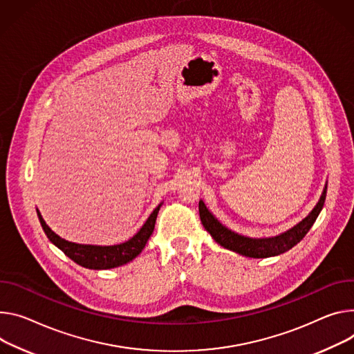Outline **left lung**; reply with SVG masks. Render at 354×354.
Returning a JSON list of instances; mask_svg holds the SVG:
<instances>
[{
	"label": "left lung",
	"instance_id": "obj_1",
	"mask_svg": "<svg viewBox=\"0 0 354 354\" xmlns=\"http://www.w3.org/2000/svg\"><path fill=\"white\" fill-rule=\"evenodd\" d=\"M326 190H328V185L324 189V194L320 196V201L317 202V205L306 218H304L299 224H297L295 227L288 230L286 233H282L279 236L270 237V239H248L226 229L206 209L202 201L199 202V214H201L203 227L212 234L216 243H218L221 247L236 251L245 257H252V259H267V257L278 255L288 250H291L305 237V234L313 226L315 220L317 218L320 210H322L325 205Z\"/></svg>",
	"mask_w": 354,
	"mask_h": 354
}]
</instances>
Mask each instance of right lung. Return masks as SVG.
<instances>
[{
	"label": "right lung",
	"mask_w": 354,
	"mask_h": 354,
	"mask_svg": "<svg viewBox=\"0 0 354 354\" xmlns=\"http://www.w3.org/2000/svg\"><path fill=\"white\" fill-rule=\"evenodd\" d=\"M160 205L151 213L148 220L145 221L141 230L128 241L117 245H84V244H76L71 243L65 239L59 237L55 234L48 226L45 220L42 218L41 213L38 212L39 221L42 224V229L48 239L63 252H65L71 260H73L76 264L90 268V270H107V268H114L118 266H122L128 261H131L133 259L142 251L145 247L148 239L151 237L153 227H155V220L158 216Z\"/></svg>",
	"instance_id": "1"
}]
</instances>
